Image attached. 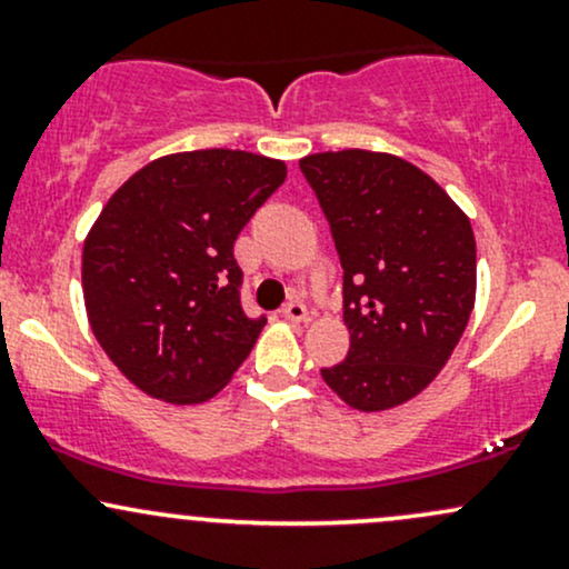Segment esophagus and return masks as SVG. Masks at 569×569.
Instances as JSON below:
<instances>
[{"instance_id": "esophagus-1", "label": "esophagus", "mask_w": 569, "mask_h": 569, "mask_svg": "<svg viewBox=\"0 0 569 569\" xmlns=\"http://www.w3.org/2000/svg\"><path fill=\"white\" fill-rule=\"evenodd\" d=\"M283 318H289L293 323H307L310 321V310H307V305L299 302V299H291L289 305H283Z\"/></svg>"}]
</instances>
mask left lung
Listing matches in <instances>:
<instances>
[{
    "label": "left lung",
    "mask_w": 569,
    "mask_h": 569,
    "mask_svg": "<svg viewBox=\"0 0 569 569\" xmlns=\"http://www.w3.org/2000/svg\"><path fill=\"white\" fill-rule=\"evenodd\" d=\"M299 168L331 227L350 331L348 356L323 380L358 411L398 407L433 382L471 318V221L396 154L342 149Z\"/></svg>",
    "instance_id": "1"
}]
</instances>
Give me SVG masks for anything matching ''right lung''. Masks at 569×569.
I'll return each instance as SVG.
<instances>
[{"label": "right lung", "mask_w": 569, "mask_h": 569, "mask_svg": "<svg viewBox=\"0 0 569 569\" xmlns=\"http://www.w3.org/2000/svg\"><path fill=\"white\" fill-rule=\"evenodd\" d=\"M286 181V166L240 149L160 158L103 206L82 248L90 329L143 393L217 396L251 352L264 316L240 305L232 246Z\"/></svg>", "instance_id": "obj_1"}]
</instances>
